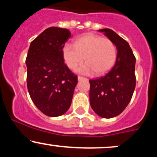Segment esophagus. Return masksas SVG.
<instances>
[{"instance_id":"34e87169","label":"esophagus","mask_w":157,"mask_h":157,"mask_svg":"<svg viewBox=\"0 0 157 157\" xmlns=\"http://www.w3.org/2000/svg\"><path fill=\"white\" fill-rule=\"evenodd\" d=\"M77 79H78V80L80 81V80H83V79H86V78H84L83 77H81V76H78L77 77Z\"/></svg>"}]
</instances>
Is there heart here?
<instances>
[{
    "label": "heart",
    "mask_w": 157,
    "mask_h": 157,
    "mask_svg": "<svg viewBox=\"0 0 157 157\" xmlns=\"http://www.w3.org/2000/svg\"><path fill=\"white\" fill-rule=\"evenodd\" d=\"M115 44L109 38L89 34L77 38L75 45L66 44L63 57L68 68L75 69L85 60L87 63L77 68V72L102 75L107 72L117 60Z\"/></svg>",
    "instance_id": "obj_1"
}]
</instances>
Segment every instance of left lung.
Here are the masks:
<instances>
[{"instance_id": "obj_1", "label": "left lung", "mask_w": 157, "mask_h": 157, "mask_svg": "<svg viewBox=\"0 0 157 157\" xmlns=\"http://www.w3.org/2000/svg\"><path fill=\"white\" fill-rule=\"evenodd\" d=\"M116 46L115 65L103 77L90 80L89 100L93 111L102 118L120 114L130 102L136 86L135 58L128 43L110 29L98 30Z\"/></svg>"}]
</instances>
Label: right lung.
<instances>
[{"instance_id":"1","label":"right lung","mask_w":157,"mask_h":157,"mask_svg":"<svg viewBox=\"0 0 157 157\" xmlns=\"http://www.w3.org/2000/svg\"><path fill=\"white\" fill-rule=\"evenodd\" d=\"M67 29L50 27L32 41L27 54V88L36 107L46 116L63 115L71 105L77 77L64 63Z\"/></svg>"}]
</instances>
